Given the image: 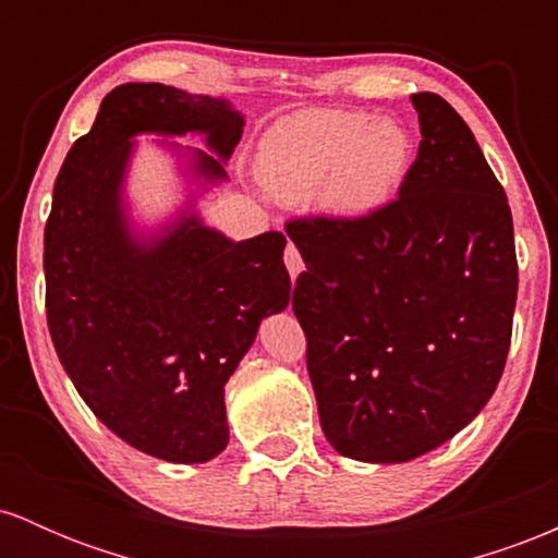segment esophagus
I'll use <instances>...</instances> for the list:
<instances>
[{"label":"esophagus","instance_id":"esophagus-1","mask_svg":"<svg viewBox=\"0 0 558 558\" xmlns=\"http://www.w3.org/2000/svg\"><path fill=\"white\" fill-rule=\"evenodd\" d=\"M286 267H288V272H291V280H296L299 275H301V270H304V259H301V254H299V248L293 246V243H288L286 246Z\"/></svg>","mask_w":558,"mask_h":558}]
</instances>
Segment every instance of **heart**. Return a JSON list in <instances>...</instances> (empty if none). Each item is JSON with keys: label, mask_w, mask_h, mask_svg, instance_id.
<instances>
[{"label": "heart", "mask_w": 558, "mask_h": 558, "mask_svg": "<svg viewBox=\"0 0 558 558\" xmlns=\"http://www.w3.org/2000/svg\"><path fill=\"white\" fill-rule=\"evenodd\" d=\"M412 162L414 138L399 120L306 107L265 133L257 175L262 189L283 204L319 194L330 213L367 217L393 202Z\"/></svg>", "instance_id": "b5f03b06"}]
</instances>
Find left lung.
<instances>
[{"mask_svg": "<svg viewBox=\"0 0 558 558\" xmlns=\"http://www.w3.org/2000/svg\"><path fill=\"white\" fill-rule=\"evenodd\" d=\"M412 105L422 141L396 202L286 226L306 265L293 312L319 425L341 457L367 464L412 462L483 412L517 304L501 183L444 96Z\"/></svg>", "mask_w": 558, "mask_h": 558, "instance_id": "left-lung-1", "label": "left lung"}]
</instances>
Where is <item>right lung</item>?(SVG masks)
Returning <instances> with one entry per match:
<instances>
[{
    "instance_id": "right-lung-1",
    "label": "right lung",
    "mask_w": 558,
    "mask_h": 558,
    "mask_svg": "<svg viewBox=\"0 0 558 558\" xmlns=\"http://www.w3.org/2000/svg\"><path fill=\"white\" fill-rule=\"evenodd\" d=\"M246 114L226 96L125 83L68 151L44 230L47 323L86 407L128 446L202 464L228 446L226 383L262 319L291 301L283 233L233 241L198 202L228 183ZM138 135L177 162L184 202L141 221L126 196ZM198 135L208 151L168 137Z\"/></svg>"
}]
</instances>
